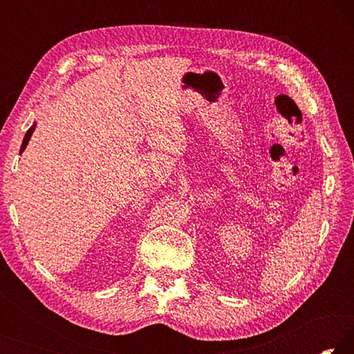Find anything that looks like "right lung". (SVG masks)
<instances>
[{"mask_svg": "<svg viewBox=\"0 0 354 354\" xmlns=\"http://www.w3.org/2000/svg\"><path fill=\"white\" fill-rule=\"evenodd\" d=\"M34 128H35V124H32V127L28 129V133L25 134V139H23V143H21V149H20V151H25V148H26V145H28V142H29V139H31V136H32V133H34Z\"/></svg>", "mask_w": 354, "mask_h": 354, "instance_id": "right-lung-1", "label": "right lung"}]
</instances>
